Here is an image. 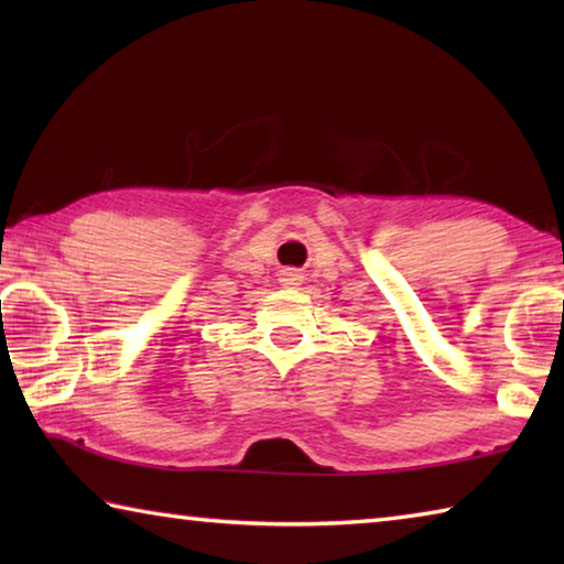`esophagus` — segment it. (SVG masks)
<instances>
[{
	"label": "esophagus",
	"mask_w": 564,
	"mask_h": 564,
	"mask_svg": "<svg viewBox=\"0 0 564 564\" xmlns=\"http://www.w3.org/2000/svg\"><path fill=\"white\" fill-rule=\"evenodd\" d=\"M299 281H301V275L295 273L293 269H289V271H283V273H281V283H283V285H299Z\"/></svg>",
	"instance_id": "34e87169"
}]
</instances>
